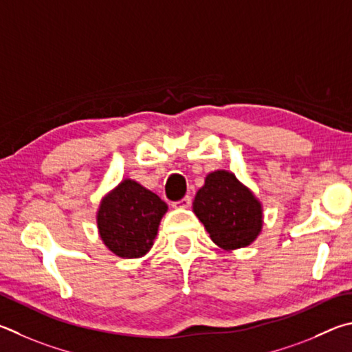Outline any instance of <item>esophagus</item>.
Listing matches in <instances>:
<instances>
[{
  "mask_svg": "<svg viewBox=\"0 0 352 352\" xmlns=\"http://www.w3.org/2000/svg\"><path fill=\"white\" fill-rule=\"evenodd\" d=\"M190 204H192V198H190V196H186V198H182L181 201L173 202V207H175V208H188Z\"/></svg>",
  "mask_w": 352,
  "mask_h": 352,
  "instance_id": "obj_1",
  "label": "esophagus"
}]
</instances>
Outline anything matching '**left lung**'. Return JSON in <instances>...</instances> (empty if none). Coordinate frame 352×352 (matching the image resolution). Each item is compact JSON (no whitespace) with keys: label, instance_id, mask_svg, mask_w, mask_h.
I'll list each match as a JSON object with an SVG mask.
<instances>
[{"label":"left lung","instance_id":"1","mask_svg":"<svg viewBox=\"0 0 352 352\" xmlns=\"http://www.w3.org/2000/svg\"><path fill=\"white\" fill-rule=\"evenodd\" d=\"M193 212L219 249L248 248L263 230V204L229 170H214L193 201Z\"/></svg>","mask_w":352,"mask_h":352}]
</instances>
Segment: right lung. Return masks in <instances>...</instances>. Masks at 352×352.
I'll return each instance as SVG.
<instances>
[{
	"mask_svg": "<svg viewBox=\"0 0 352 352\" xmlns=\"http://www.w3.org/2000/svg\"><path fill=\"white\" fill-rule=\"evenodd\" d=\"M168 206L138 181H120L100 199L96 221L103 244L116 256L134 260L145 256L157 236Z\"/></svg>",
	"mask_w": 352,
	"mask_h": 352,
	"instance_id": "right-lung-1",
	"label": "right lung"
}]
</instances>
